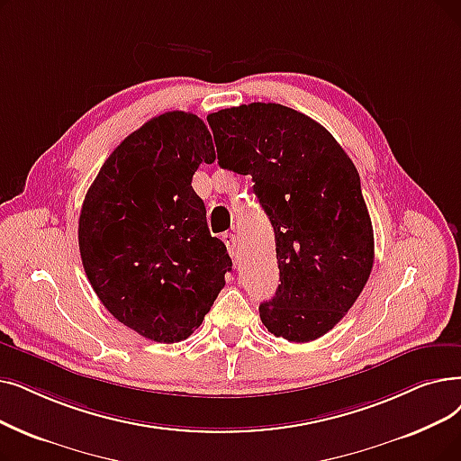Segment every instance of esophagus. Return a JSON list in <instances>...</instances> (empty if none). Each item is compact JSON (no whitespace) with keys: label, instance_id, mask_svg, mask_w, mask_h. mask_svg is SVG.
<instances>
[{"label":"esophagus","instance_id":"34e87169","mask_svg":"<svg viewBox=\"0 0 461 461\" xmlns=\"http://www.w3.org/2000/svg\"><path fill=\"white\" fill-rule=\"evenodd\" d=\"M222 241L226 243L230 256L233 258V256H235V247H237V237H235V233H224V235H222Z\"/></svg>","mask_w":461,"mask_h":461}]
</instances>
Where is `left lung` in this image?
<instances>
[{
    "instance_id": "left-lung-1",
    "label": "left lung",
    "mask_w": 461,
    "mask_h": 461,
    "mask_svg": "<svg viewBox=\"0 0 461 461\" xmlns=\"http://www.w3.org/2000/svg\"><path fill=\"white\" fill-rule=\"evenodd\" d=\"M218 166L250 175L275 231L280 285L259 318L290 343L326 335L362 294L375 241L352 159L312 118L278 104L211 113Z\"/></svg>"
}]
</instances>
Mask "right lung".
Returning a JSON list of instances; mask_svg holds the SVG:
<instances>
[{"instance_id": "obj_1", "label": "right lung", "mask_w": 461, "mask_h": 461, "mask_svg": "<svg viewBox=\"0 0 461 461\" xmlns=\"http://www.w3.org/2000/svg\"><path fill=\"white\" fill-rule=\"evenodd\" d=\"M214 158L202 118L164 113L113 150L83 202L78 250L94 292L118 322L156 343L202 326L231 271L192 188Z\"/></svg>"}]
</instances>
